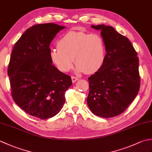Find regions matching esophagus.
<instances>
[{"label":"esophagus","mask_w":152,"mask_h":152,"mask_svg":"<svg viewBox=\"0 0 152 152\" xmlns=\"http://www.w3.org/2000/svg\"><path fill=\"white\" fill-rule=\"evenodd\" d=\"M71 78H72V83L76 82L77 80H79V78H78V77H76V76H72V77H71Z\"/></svg>","instance_id":"esophagus-1"}]
</instances>
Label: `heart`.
<instances>
[{
  "mask_svg": "<svg viewBox=\"0 0 152 152\" xmlns=\"http://www.w3.org/2000/svg\"><path fill=\"white\" fill-rule=\"evenodd\" d=\"M57 47L50 50L51 61L61 72L72 69L73 59L78 72L91 74L101 68L105 59V45L96 34L69 31L61 37Z\"/></svg>",
  "mask_w": 152,
  "mask_h": 152,
  "instance_id": "1",
  "label": "heart"
}]
</instances>
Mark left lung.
Wrapping results in <instances>:
<instances>
[{
    "label": "left lung",
    "mask_w": 152,
    "mask_h": 152,
    "mask_svg": "<svg viewBox=\"0 0 152 152\" xmlns=\"http://www.w3.org/2000/svg\"><path fill=\"white\" fill-rule=\"evenodd\" d=\"M91 27L101 31L106 54L102 66L88 78L87 102L93 114L112 118L124 112L138 94L139 59L129 40L112 27Z\"/></svg>",
    "instance_id": "obj_1"
}]
</instances>
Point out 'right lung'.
Here are the masks:
<instances>
[{
	"mask_svg": "<svg viewBox=\"0 0 152 152\" xmlns=\"http://www.w3.org/2000/svg\"><path fill=\"white\" fill-rule=\"evenodd\" d=\"M64 26L49 23L30 27L16 42L8 67L11 94L15 104L41 119L57 114L72 84L70 76L52 64L51 42Z\"/></svg>",
	"mask_w": 152,
	"mask_h": 152,
	"instance_id": "add662e5",
	"label": "right lung"
}]
</instances>
